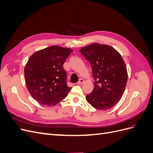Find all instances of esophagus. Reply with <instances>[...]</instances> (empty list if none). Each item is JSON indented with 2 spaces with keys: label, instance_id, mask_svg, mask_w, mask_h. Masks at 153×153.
Wrapping results in <instances>:
<instances>
[{
  "label": "esophagus",
  "instance_id": "34e87169",
  "mask_svg": "<svg viewBox=\"0 0 153 153\" xmlns=\"http://www.w3.org/2000/svg\"><path fill=\"white\" fill-rule=\"evenodd\" d=\"M84 82H85V80H84V79H82V78H80V79L78 80V82H77V84H84Z\"/></svg>",
  "mask_w": 153,
  "mask_h": 153
}]
</instances>
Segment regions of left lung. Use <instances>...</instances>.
Returning a JSON list of instances; mask_svg holds the SVG:
<instances>
[{"label": "left lung", "instance_id": "left-lung-1", "mask_svg": "<svg viewBox=\"0 0 153 153\" xmlns=\"http://www.w3.org/2000/svg\"><path fill=\"white\" fill-rule=\"evenodd\" d=\"M80 52L90 62L94 89L86 100L97 110H106L121 100L126 88L128 72L124 60L111 46L92 43L83 47Z\"/></svg>", "mask_w": 153, "mask_h": 153}]
</instances>
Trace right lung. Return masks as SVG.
I'll use <instances>...</instances> for the list:
<instances>
[{
    "instance_id": "1",
    "label": "right lung",
    "mask_w": 153,
    "mask_h": 153,
    "mask_svg": "<svg viewBox=\"0 0 153 153\" xmlns=\"http://www.w3.org/2000/svg\"><path fill=\"white\" fill-rule=\"evenodd\" d=\"M72 52L71 48L53 45L37 51L29 57L24 69L25 83L39 103L53 106L68 96L71 87L66 84L63 64Z\"/></svg>"
}]
</instances>
